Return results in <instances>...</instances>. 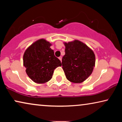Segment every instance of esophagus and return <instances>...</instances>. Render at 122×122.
Instances as JSON below:
<instances>
[{"instance_id": "esophagus-1", "label": "esophagus", "mask_w": 122, "mask_h": 122, "mask_svg": "<svg viewBox=\"0 0 122 122\" xmlns=\"http://www.w3.org/2000/svg\"><path fill=\"white\" fill-rule=\"evenodd\" d=\"M59 59L60 61H61V59H62V57H61V56H59Z\"/></svg>"}]
</instances>
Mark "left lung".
<instances>
[{
  "mask_svg": "<svg viewBox=\"0 0 122 122\" xmlns=\"http://www.w3.org/2000/svg\"><path fill=\"white\" fill-rule=\"evenodd\" d=\"M66 54L62 58L63 69L68 81L81 83L89 77L95 66L94 53L79 41L64 43Z\"/></svg>",
  "mask_w": 122,
  "mask_h": 122,
  "instance_id": "8db88e82",
  "label": "left lung"
}]
</instances>
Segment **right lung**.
Masks as SVG:
<instances>
[{
    "label": "right lung",
    "instance_id": "add662e5",
    "mask_svg": "<svg viewBox=\"0 0 122 122\" xmlns=\"http://www.w3.org/2000/svg\"><path fill=\"white\" fill-rule=\"evenodd\" d=\"M51 46V43L45 39H39L31 44L23 56L26 74L36 83L42 84L50 81L54 69L61 66Z\"/></svg>",
    "mask_w": 122,
    "mask_h": 122
}]
</instances>
